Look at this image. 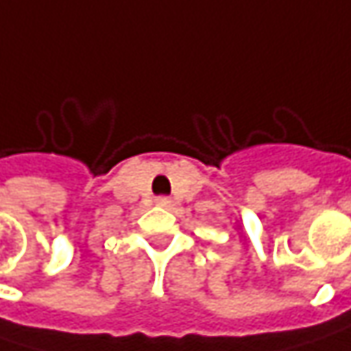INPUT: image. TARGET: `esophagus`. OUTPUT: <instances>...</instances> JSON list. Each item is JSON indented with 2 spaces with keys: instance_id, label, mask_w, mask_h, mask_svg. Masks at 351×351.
<instances>
[{
  "instance_id": "34e87169",
  "label": "esophagus",
  "mask_w": 351,
  "mask_h": 351,
  "mask_svg": "<svg viewBox=\"0 0 351 351\" xmlns=\"http://www.w3.org/2000/svg\"><path fill=\"white\" fill-rule=\"evenodd\" d=\"M156 204L162 206V208H169V206H171V199H169V197H158Z\"/></svg>"
}]
</instances>
